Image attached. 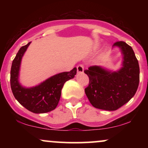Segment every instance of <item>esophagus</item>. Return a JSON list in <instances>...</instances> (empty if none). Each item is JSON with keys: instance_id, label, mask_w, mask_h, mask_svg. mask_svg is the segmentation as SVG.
Returning a JSON list of instances; mask_svg holds the SVG:
<instances>
[{"instance_id": "34e87169", "label": "esophagus", "mask_w": 148, "mask_h": 148, "mask_svg": "<svg viewBox=\"0 0 148 148\" xmlns=\"http://www.w3.org/2000/svg\"><path fill=\"white\" fill-rule=\"evenodd\" d=\"M84 71V67L82 64H79L77 66V72L78 73H83Z\"/></svg>"}]
</instances>
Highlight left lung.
<instances>
[{
    "label": "left lung",
    "instance_id": "obj_1",
    "mask_svg": "<svg viewBox=\"0 0 148 148\" xmlns=\"http://www.w3.org/2000/svg\"><path fill=\"white\" fill-rule=\"evenodd\" d=\"M123 55L122 67L118 71L108 70L101 66H92L84 72L89 77L85 89L90 102L97 108L115 111L128 102L136 92L140 69L133 49L125 42L113 45Z\"/></svg>",
    "mask_w": 148,
    "mask_h": 148
}]
</instances>
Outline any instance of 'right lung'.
<instances>
[{
  "label": "right lung",
  "mask_w": 148,
  "mask_h": 148,
  "mask_svg": "<svg viewBox=\"0 0 148 148\" xmlns=\"http://www.w3.org/2000/svg\"><path fill=\"white\" fill-rule=\"evenodd\" d=\"M31 42L20 48L12 61L10 72L12 91L20 104L34 113H45L56 108L64 84L76 74L74 67L70 72H61L51 76L41 84L31 88L22 86L18 81L21 59Z\"/></svg>",
  "instance_id": "obj_1"
}]
</instances>
